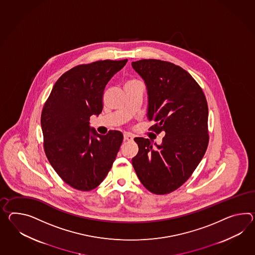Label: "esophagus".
<instances>
[{"label":"esophagus","mask_w":255,"mask_h":255,"mask_svg":"<svg viewBox=\"0 0 255 255\" xmlns=\"http://www.w3.org/2000/svg\"><path fill=\"white\" fill-rule=\"evenodd\" d=\"M125 141H131L133 139V136L130 134V133H125Z\"/></svg>","instance_id":"1"}]
</instances>
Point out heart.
I'll return each instance as SVG.
<instances>
[{
	"label": "heart",
	"mask_w": 255,
	"mask_h": 255,
	"mask_svg": "<svg viewBox=\"0 0 255 255\" xmlns=\"http://www.w3.org/2000/svg\"><path fill=\"white\" fill-rule=\"evenodd\" d=\"M136 81H134V80H130V81L128 82L127 84H130V83H135Z\"/></svg>",
	"instance_id": "1"
}]
</instances>
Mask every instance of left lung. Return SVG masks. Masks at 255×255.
<instances>
[{
  "label": "left lung",
  "mask_w": 255,
  "mask_h": 255,
  "mask_svg": "<svg viewBox=\"0 0 255 255\" xmlns=\"http://www.w3.org/2000/svg\"><path fill=\"white\" fill-rule=\"evenodd\" d=\"M148 95L150 130L163 132L161 144L136 137L138 153L131 164L143 186L167 194L186 181L208 145V107L202 88L187 71L160 60L131 62Z\"/></svg>",
  "instance_id": "8db88e82"
}]
</instances>
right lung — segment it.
I'll return each instance as SVG.
<instances>
[{"label": "right lung", "instance_id": "obj_1", "mask_svg": "<svg viewBox=\"0 0 255 255\" xmlns=\"http://www.w3.org/2000/svg\"><path fill=\"white\" fill-rule=\"evenodd\" d=\"M126 62L105 60L75 66L57 80L44 105L45 154L62 180L76 190L100 185L123 143L121 131L101 135L89 121L102 112L106 85Z\"/></svg>", "mask_w": 255, "mask_h": 255}]
</instances>
